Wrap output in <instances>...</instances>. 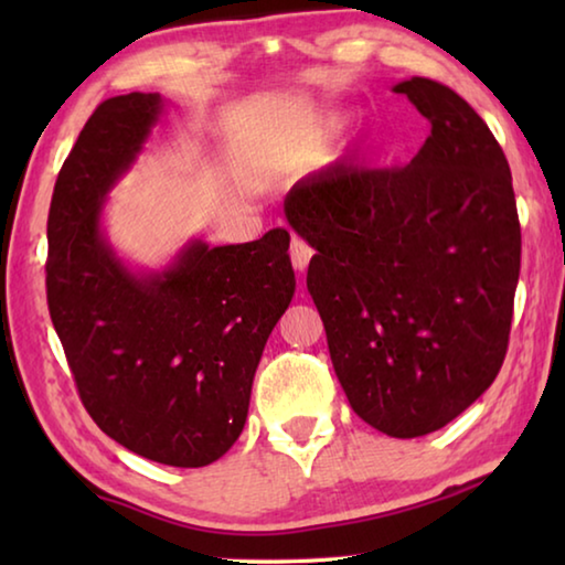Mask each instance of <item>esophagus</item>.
<instances>
[{
	"mask_svg": "<svg viewBox=\"0 0 565 565\" xmlns=\"http://www.w3.org/2000/svg\"><path fill=\"white\" fill-rule=\"evenodd\" d=\"M289 254H291V264H294V269H299V271H303L306 266H309V259H311V246L303 242V238H299V236H294L291 238V248H289Z\"/></svg>",
	"mask_w": 565,
	"mask_h": 565,
	"instance_id": "1",
	"label": "esophagus"
}]
</instances>
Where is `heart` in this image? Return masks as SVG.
I'll use <instances>...</instances> for the list:
<instances>
[{
  "label": "heart",
  "mask_w": 565,
  "mask_h": 565,
  "mask_svg": "<svg viewBox=\"0 0 565 565\" xmlns=\"http://www.w3.org/2000/svg\"><path fill=\"white\" fill-rule=\"evenodd\" d=\"M333 127H337V119H331V121H329V129H333ZM317 154H319V145H313L311 149H306V151H303V154H301V161H306V164H311V161L317 159Z\"/></svg>",
  "instance_id": "1"
}]
</instances>
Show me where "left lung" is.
Masks as SVG:
<instances>
[{
  "mask_svg": "<svg viewBox=\"0 0 565 565\" xmlns=\"http://www.w3.org/2000/svg\"><path fill=\"white\" fill-rule=\"evenodd\" d=\"M431 124L406 167L343 169L286 194L317 248L306 286L351 408L394 438L444 428L503 366L521 271L511 169L446 84L394 87Z\"/></svg>",
  "mask_w": 565,
  "mask_h": 565,
  "instance_id": "1",
  "label": "left lung"
}]
</instances>
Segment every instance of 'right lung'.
I'll use <instances>...</instances> for the list:
<instances>
[{
    "mask_svg": "<svg viewBox=\"0 0 565 565\" xmlns=\"http://www.w3.org/2000/svg\"><path fill=\"white\" fill-rule=\"evenodd\" d=\"M159 94L102 102L56 177L46 303L76 391L104 434L149 461L199 468L244 431L256 366L296 289L289 232L191 242L134 274L102 234L107 191L154 127Z\"/></svg>",
    "mask_w": 565,
    "mask_h": 565,
    "instance_id": "1",
    "label": "right lung"
}]
</instances>
